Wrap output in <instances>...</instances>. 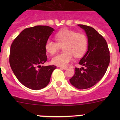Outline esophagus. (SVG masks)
I'll return each instance as SVG.
<instances>
[{"label":"esophagus","instance_id":"esophagus-1","mask_svg":"<svg viewBox=\"0 0 120 120\" xmlns=\"http://www.w3.org/2000/svg\"><path fill=\"white\" fill-rule=\"evenodd\" d=\"M60 68L63 69V70H67L68 68L67 67H60Z\"/></svg>","mask_w":120,"mask_h":120}]
</instances>
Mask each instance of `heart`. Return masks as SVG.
I'll list each match as a JSON object with an SVG mask.
<instances>
[{"instance_id":"1","label":"heart","mask_w":120,"mask_h":120,"mask_svg":"<svg viewBox=\"0 0 120 120\" xmlns=\"http://www.w3.org/2000/svg\"><path fill=\"white\" fill-rule=\"evenodd\" d=\"M57 42L49 39L46 42L45 49L49 54H54L63 46L64 52L53 57L52 62L53 64L65 67L71 61L73 55L80 57L84 54L88 47V39L84 34L77 33L68 29H63L55 35Z\"/></svg>"}]
</instances>
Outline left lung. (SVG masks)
Returning <instances> with one entry per match:
<instances>
[{
  "label": "left lung",
  "instance_id": "left-lung-1",
  "mask_svg": "<svg viewBox=\"0 0 120 120\" xmlns=\"http://www.w3.org/2000/svg\"><path fill=\"white\" fill-rule=\"evenodd\" d=\"M78 26L86 35L88 50L79 62L83 67L75 68V74L70 82L77 89H88L103 77L109 65L110 56L106 40L94 28L81 24Z\"/></svg>",
  "mask_w": 120,
  "mask_h": 120
}]
</instances>
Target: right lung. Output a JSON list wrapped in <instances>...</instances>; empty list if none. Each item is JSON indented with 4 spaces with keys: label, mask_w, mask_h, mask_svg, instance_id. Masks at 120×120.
<instances>
[{
    "label": "right lung",
    "mask_w": 120,
    "mask_h": 120,
    "mask_svg": "<svg viewBox=\"0 0 120 120\" xmlns=\"http://www.w3.org/2000/svg\"><path fill=\"white\" fill-rule=\"evenodd\" d=\"M54 31L46 25H37L21 31L12 43L9 62L13 73L23 85L39 90L50 82L54 65L41 66L47 61L46 42Z\"/></svg>",
    "instance_id": "right-lung-1"
}]
</instances>
